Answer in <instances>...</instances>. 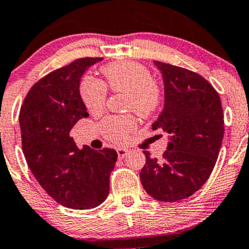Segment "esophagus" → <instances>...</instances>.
<instances>
[{"mask_svg": "<svg viewBox=\"0 0 249 249\" xmlns=\"http://www.w3.org/2000/svg\"><path fill=\"white\" fill-rule=\"evenodd\" d=\"M116 152H117V156H119V158H121V160H122V158H124L125 156L128 155V150H127V148H121V147H120V148H117Z\"/></svg>", "mask_w": 249, "mask_h": 249, "instance_id": "esophagus-1", "label": "esophagus"}]
</instances>
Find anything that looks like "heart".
I'll use <instances>...</instances> for the list:
<instances>
[{
    "label": "heart",
    "mask_w": 249,
    "mask_h": 249,
    "mask_svg": "<svg viewBox=\"0 0 249 249\" xmlns=\"http://www.w3.org/2000/svg\"><path fill=\"white\" fill-rule=\"evenodd\" d=\"M102 73L112 92L127 94L125 109L148 116L160 106V87L153 81L150 71L143 66L137 62H116L102 68ZM80 96L85 107L93 114H99L106 109L107 89L98 79L84 76L80 83ZM135 127L137 120L132 115L109 116L101 124L104 137L115 143L127 142Z\"/></svg>",
    "instance_id": "b5f03b06"
}]
</instances>
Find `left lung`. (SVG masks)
Masks as SVG:
<instances>
[{"label":"left lung","mask_w":249,"mask_h":249,"mask_svg":"<svg viewBox=\"0 0 249 249\" xmlns=\"http://www.w3.org/2000/svg\"><path fill=\"white\" fill-rule=\"evenodd\" d=\"M164 81V107L152 129L169 134L162 160L143 151L140 180L160 201L186 199L201 188L214 168L224 135V116L216 89L199 74L153 61Z\"/></svg>","instance_id":"8db88e82"}]
</instances>
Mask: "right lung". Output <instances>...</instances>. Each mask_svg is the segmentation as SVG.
<instances>
[{
  "mask_svg": "<svg viewBox=\"0 0 249 249\" xmlns=\"http://www.w3.org/2000/svg\"><path fill=\"white\" fill-rule=\"evenodd\" d=\"M99 57H85L51 71L32 86L20 110L22 151L42 188L73 210L97 207L109 194L116 151L78 148L71 129L89 117L80 79Z\"/></svg>",
  "mask_w": 249,
  "mask_h": 249,
  "instance_id": "1",
  "label": "right lung"
}]
</instances>
